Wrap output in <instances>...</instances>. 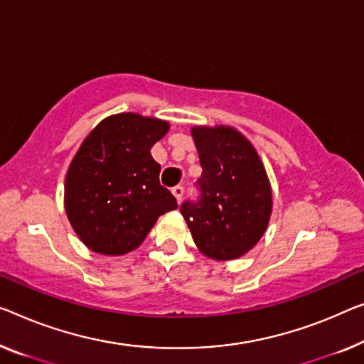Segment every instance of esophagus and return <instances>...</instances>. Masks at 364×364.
<instances>
[{
    "label": "esophagus",
    "mask_w": 364,
    "mask_h": 364,
    "mask_svg": "<svg viewBox=\"0 0 364 364\" xmlns=\"http://www.w3.org/2000/svg\"><path fill=\"white\" fill-rule=\"evenodd\" d=\"M171 193H173V196L176 198L178 203H181V199H183V194H184V188H183V186H175V188L171 189Z\"/></svg>",
    "instance_id": "1"
}]
</instances>
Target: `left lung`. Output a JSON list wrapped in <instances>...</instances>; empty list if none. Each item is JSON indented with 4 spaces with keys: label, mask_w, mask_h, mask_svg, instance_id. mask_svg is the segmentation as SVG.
Instances as JSON below:
<instances>
[{
    "label": "left lung",
    "mask_w": 364,
    "mask_h": 364,
    "mask_svg": "<svg viewBox=\"0 0 364 364\" xmlns=\"http://www.w3.org/2000/svg\"><path fill=\"white\" fill-rule=\"evenodd\" d=\"M203 175L199 198L181 214L194 243L214 259H234L257 245L271 215V188L253 145L232 127H194Z\"/></svg>",
    "instance_id": "obj_1"
}]
</instances>
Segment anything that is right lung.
<instances>
[{"label":"right lung","mask_w":364,"mask_h":364,"mask_svg":"<svg viewBox=\"0 0 364 364\" xmlns=\"http://www.w3.org/2000/svg\"><path fill=\"white\" fill-rule=\"evenodd\" d=\"M168 127L165 121L124 112L101 121L81 144L65 180V210L90 250L132 252L161 214L178 208L150 155Z\"/></svg>","instance_id":"right-lung-1"}]
</instances>
